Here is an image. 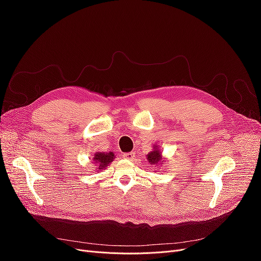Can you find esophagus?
Segmentation results:
<instances>
[{"instance_id":"esophagus-1","label":"esophagus","mask_w":261,"mask_h":261,"mask_svg":"<svg viewBox=\"0 0 261 261\" xmlns=\"http://www.w3.org/2000/svg\"><path fill=\"white\" fill-rule=\"evenodd\" d=\"M135 156H136V152H134V151L123 153L124 159H127V160H134V159H135Z\"/></svg>"}]
</instances>
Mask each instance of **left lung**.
I'll list each match as a JSON object with an SVG mask.
<instances>
[{
  "mask_svg": "<svg viewBox=\"0 0 261 261\" xmlns=\"http://www.w3.org/2000/svg\"><path fill=\"white\" fill-rule=\"evenodd\" d=\"M147 159L150 164H159V162H161V160H162V155L160 153V150L156 147H154L153 151L147 154Z\"/></svg>",
  "mask_w": 261,
  "mask_h": 261,
  "instance_id": "left-lung-1",
  "label": "left lung"
}]
</instances>
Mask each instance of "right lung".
Here are the masks:
<instances>
[{
  "label": "right lung",
  "instance_id": "1",
  "mask_svg": "<svg viewBox=\"0 0 261 261\" xmlns=\"http://www.w3.org/2000/svg\"><path fill=\"white\" fill-rule=\"evenodd\" d=\"M114 158L115 156L113 152H108V153L97 152L94 153L92 160L97 163L98 170H103L108 167L109 163H111L114 160Z\"/></svg>",
  "mask_w": 261,
  "mask_h": 261
}]
</instances>
